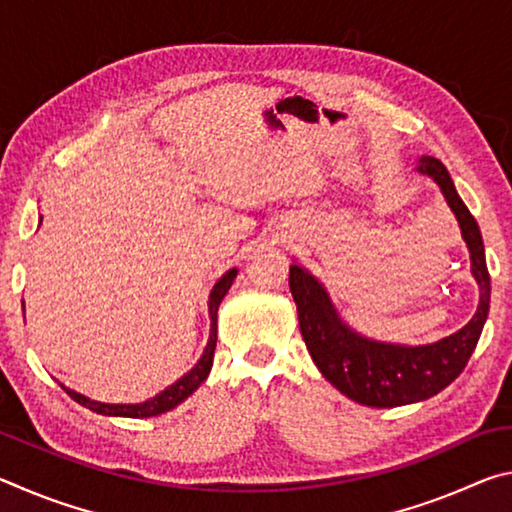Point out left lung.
I'll return each instance as SVG.
<instances>
[{
    "instance_id": "obj_1",
    "label": "left lung",
    "mask_w": 512,
    "mask_h": 512,
    "mask_svg": "<svg viewBox=\"0 0 512 512\" xmlns=\"http://www.w3.org/2000/svg\"><path fill=\"white\" fill-rule=\"evenodd\" d=\"M418 171L436 180L443 189L461 225L465 244L470 248L472 273L481 289V298L479 309L463 329L443 341L418 345V348L363 339L343 325L325 289L305 268L298 264L289 268V289L296 300L300 332L311 359L329 384L339 388L343 395L375 409H393V406L429 400L452 384L470 361L490 309V275L485 266L479 225L456 194L443 162L422 155Z\"/></svg>"
}]
</instances>
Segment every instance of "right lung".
<instances>
[{
  "mask_svg": "<svg viewBox=\"0 0 512 512\" xmlns=\"http://www.w3.org/2000/svg\"><path fill=\"white\" fill-rule=\"evenodd\" d=\"M237 277V268H232V271L225 273L219 282L214 284V289L210 293V318H212V334H210V343H207V348L203 352V357L198 359L196 366L187 372L185 377H180L176 384L169 386L167 391H162L160 395H155L153 400L149 402H142V404H103V402H94L88 400V397L81 395V393H74L65 388L67 395L72 397L74 402L83 404L85 409L90 411H97L101 415H119V418H151V415H160V413H167L171 411L173 406H178L183 400H187L189 395H192L198 386L203 384L210 375V368H212V359H214V348H216V311H219V305L225 293L232 287V280Z\"/></svg>",
  "mask_w": 512,
  "mask_h": 512,
  "instance_id": "right-lung-1",
  "label": "right lung"
}]
</instances>
